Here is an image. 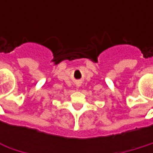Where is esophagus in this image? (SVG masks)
<instances>
[{"label": "esophagus", "instance_id": "1", "mask_svg": "<svg viewBox=\"0 0 153 153\" xmlns=\"http://www.w3.org/2000/svg\"><path fill=\"white\" fill-rule=\"evenodd\" d=\"M76 85H77V87H79V82H77Z\"/></svg>", "mask_w": 153, "mask_h": 153}]
</instances>
